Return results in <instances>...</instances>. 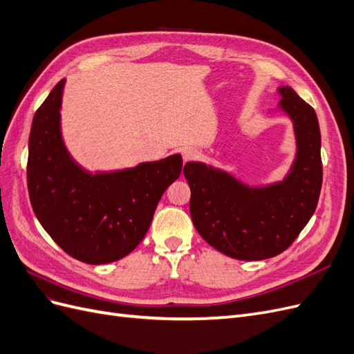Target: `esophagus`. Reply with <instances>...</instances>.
<instances>
[{
	"instance_id": "1",
	"label": "esophagus",
	"mask_w": 354,
	"mask_h": 354,
	"mask_svg": "<svg viewBox=\"0 0 354 354\" xmlns=\"http://www.w3.org/2000/svg\"><path fill=\"white\" fill-rule=\"evenodd\" d=\"M201 156H202L201 151H198V149H195V147H189L183 152V159L186 160V162H190V160H198V159H201Z\"/></svg>"
}]
</instances>
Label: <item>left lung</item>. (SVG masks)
Wrapping results in <instances>:
<instances>
[{"instance_id": "8db88e82", "label": "left lung", "mask_w": 354, "mask_h": 354, "mask_svg": "<svg viewBox=\"0 0 354 354\" xmlns=\"http://www.w3.org/2000/svg\"><path fill=\"white\" fill-rule=\"evenodd\" d=\"M279 93L298 143L295 164L285 181L250 189L199 162H187L183 169L195 229L211 246L236 260H264L283 252L317 207L324 167L316 112L291 87Z\"/></svg>"}]
</instances>
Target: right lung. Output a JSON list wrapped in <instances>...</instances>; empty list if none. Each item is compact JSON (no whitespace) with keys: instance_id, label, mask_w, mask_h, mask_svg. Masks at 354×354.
<instances>
[{"instance_id":"obj_1","label":"right lung","mask_w":354,"mask_h":354,"mask_svg":"<svg viewBox=\"0 0 354 354\" xmlns=\"http://www.w3.org/2000/svg\"><path fill=\"white\" fill-rule=\"evenodd\" d=\"M63 84L65 80L55 85L32 121L26 167L30 205L66 254L87 264L112 263L143 241L183 159L173 155L113 174L85 173L62 142Z\"/></svg>"}]
</instances>
